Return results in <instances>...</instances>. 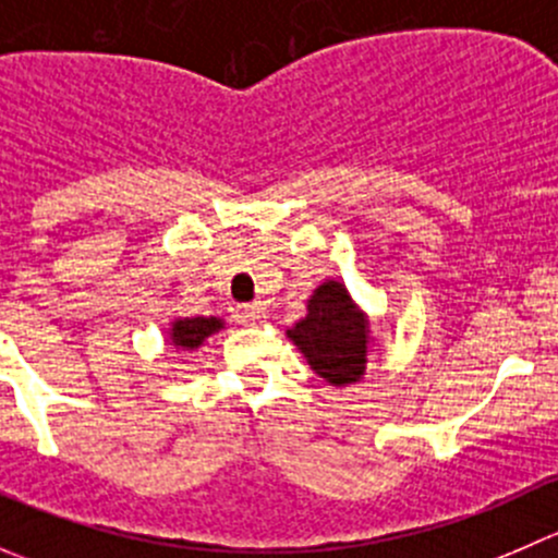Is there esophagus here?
Masks as SVG:
<instances>
[{
  "label": "esophagus",
  "mask_w": 558,
  "mask_h": 558,
  "mask_svg": "<svg viewBox=\"0 0 558 558\" xmlns=\"http://www.w3.org/2000/svg\"><path fill=\"white\" fill-rule=\"evenodd\" d=\"M238 320L245 326H258L264 320V307L262 305H240L238 307Z\"/></svg>",
  "instance_id": "34e87169"
}]
</instances>
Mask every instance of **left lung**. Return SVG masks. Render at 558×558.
I'll return each instance as SVG.
<instances>
[{
  "instance_id": "obj_1",
  "label": "left lung",
  "mask_w": 558,
  "mask_h": 558,
  "mask_svg": "<svg viewBox=\"0 0 558 558\" xmlns=\"http://www.w3.org/2000/svg\"><path fill=\"white\" fill-rule=\"evenodd\" d=\"M318 378L335 388L359 384L367 373L375 337L369 315L356 305L345 283L326 278L307 300L305 318L286 329Z\"/></svg>"
}]
</instances>
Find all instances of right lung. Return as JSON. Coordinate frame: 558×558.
I'll use <instances>...</instances> for the list:
<instances>
[{
  "instance_id": "right-lung-1",
  "label": "right lung",
  "mask_w": 558,
  "mask_h": 558,
  "mask_svg": "<svg viewBox=\"0 0 558 558\" xmlns=\"http://www.w3.org/2000/svg\"><path fill=\"white\" fill-rule=\"evenodd\" d=\"M221 329H227V320L216 318V315H210V318H207V315H191V318L178 315V318H172L170 324H167L165 340L167 345L174 348V351L194 353L196 348L205 345L207 337L218 335Z\"/></svg>"
}]
</instances>
